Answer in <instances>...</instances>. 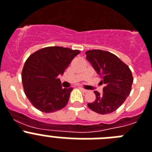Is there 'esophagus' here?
<instances>
[{
	"mask_svg": "<svg viewBox=\"0 0 152 152\" xmlns=\"http://www.w3.org/2000/svg\"><path fill=\"white\" fill-rule=\"evenodd\" d=\"M79 88L81 89V91L85 92V93H86V92H88V90H86V89H85V88H81V87H79Z\"/></svg>",
	"mask_w": 152,
	"mask_h": 152,
	"instance_id": "34e87169",
	"label": "esophagus"
}]
</instances>
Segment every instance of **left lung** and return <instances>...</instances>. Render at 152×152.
I'll use <instances>...</instances> for the list:
<instances>
[{
  "instance_id": "left-lung-1",
  "label": "left lung",
  "mask_w": 152,
  "mask_h": 152,
  "mask_svg": "<svg viewBox=\"0 0 152 152\" xmlns=\"http://www.w3.org/2000/svg\"><path fill=\"white\" fill-rule=\"evenodd\" d=\"M86 59L102 77L104 84L103 93L95 91L96 99L88 104L90 109L101 115L116 111L127 98L133 83L132 71L116 55L102 50H91L86 53Z\"/></svg>"
}]
</instances>
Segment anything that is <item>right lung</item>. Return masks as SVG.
<instances>
[{"instance_id":"add662e5","label":"right lung","mask_w":152,"mask_h":152,"mask_svg":"<svg viewBox=\"0 0 152 152\" xmlns=\"http://www.w3.org/2000/svg\"><path fill=\"white\" fill-rule=\"evenodd\" d=\"M79 53L63 47H47L27 59L22 70V83L27 98L37 109L50 113L67 105L73 88H62L58 77Z\"/></svg>"}]
</instances>
